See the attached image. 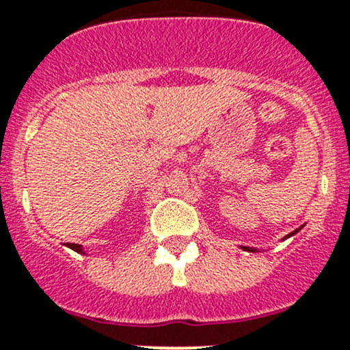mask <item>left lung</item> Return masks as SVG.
I'll use <instances>...</instances> for the list:
<instances>
[{
    "label": "left lung",
    "instance_id": "1",
    "mask_svg": "<svg viewBox=\"0 0 350 350\" xmlns=\"http://www.w3.org/2000/svg\"><path fill=\"white\" fill-rule=\"evenodd\" d=\"M247 250H252V249H247ZM252 252H254V250H252Z\"/></svg>",
    "mask_w": 350,
    "mask_h": 350
}]
</instances>
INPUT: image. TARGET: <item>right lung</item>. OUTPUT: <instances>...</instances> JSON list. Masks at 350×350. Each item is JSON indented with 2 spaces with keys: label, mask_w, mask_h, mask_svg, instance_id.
I'll return each instance as SVG.
<instances>
[{
  "label": "right lung",
  "mask_w": 350,
  "mask_h": 350,
  "mask_svg": "<svg viewBox=\"0 0 350 350\" xmlns=\"http://www.w3.org/2000/svg\"><path fill=\"white\" fill-rule=\"evenodd\" d=\"M67 247H70V249H72V250H76V252L83 254V249H81V245H77V243H68Z\"/></svg>",
  "instance_id": "1"
}]
</instances>
